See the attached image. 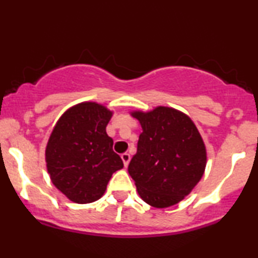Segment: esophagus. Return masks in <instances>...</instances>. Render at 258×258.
I'll return each mask as SVG.
<instances>
[{"mask_svg": "<svg viewBox=\"0 0 258 258\" xmlns=\"http://www.w3.org/2000/svg\"><path fill=\"white\" fill-rule=\"evenodd\" d=\"M121 159H122L123 165H125V167L128 166L130 160H131V155H130L128 153H123V154H121Z\"/></svg>", "mask_w": 258, "mask_h": 258, "instance_id": "obj_1", "label": "esophagus"}]
</instances>
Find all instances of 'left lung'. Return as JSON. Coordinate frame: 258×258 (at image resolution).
I'll return each instance as SVG.
<instances>
[{"label": "left lung", "instance_id": "8db88e82", "mask_svg": "<svg viewBox=\"0 0 258 258\" xmlns=\"http://www.w3.org/2000/svg\"><path fill=\"white\" fill-rule=\"evenodd\" d=\"M141 123L137 153L128 165L139 197L158 209L184 199L203 177L206 149L190 117L176 109L158 106L133 111Z\"/></svg>", "mask_w": 258, "mask_h": 258}]
</instances>
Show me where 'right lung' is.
<instances>
[{
	"mask_svg": "<svg viewBox=\"0 0 258 258\" xmlns=\"http://www.w3.org/2000/svg\"><path fill=\"white\" fill-rule=\"evenodd\" d=\"M111 115L105 106L85 102L65 111L53 128L47 170L53 184L74 203L100 199L112 173L123 167L105 131Z\"/></svg>",
	"mask_w": 258,
	"mask_h": 258,
	"instance_id": "add662e5",
	"label": "right lung"
}]
</instances>
